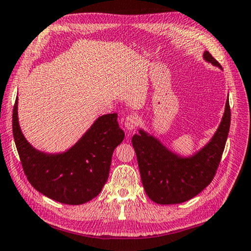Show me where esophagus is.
Segmentation results:
<instances>
[{"mask_svg":"<svg viewBox=\"0 0 251 251\" xmlns=\"http://www.w3.org/2000/svg\"><path fill=\"white\" fill-rule=\"evenodd\" d=\"M139 122H140L139 117H138L137 115L130 114L125 119L124 125H125L127 130H134L137 128V126L139 125Z\"/></svg>","mask_w":251,"mask_h":251,"instance_id":"esophagus-1","label":"esophagus"}]
</instances>
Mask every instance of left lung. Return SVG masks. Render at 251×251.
I'll list each match as a JSON object with an SVG mask.
<instances>
[{
    "label": "left lung",
    "mask_w": 251,
    "mask_h": 251,
    "mask_svg": "<svg viewBox=\"0 0 251 251\" xmlns=\"http://www.w3.org/2000/svg\"><path fill=\"white\" fill-rule=\"evenodd\" d=\"M204 59L221 68L220 63L204 52ZM231 124L228 98L222 121L211 140L191 157H181L169 151L156 138L139 130L132 137L143 188L150 199L161 205L180 204L193 199L214 179L225 151Z\"/></svg>",
    "instance_id": "1"
}]
</instances>
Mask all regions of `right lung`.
<instances>
[{"label":"right lung","mask_w":251,"mask_h":251,"mask_svg":"<svg viewBox=\"0 0 251 251\" xmlns=\"http://www.w3.org/2000/svg\"><path fill=\"white\" fill-rule=\"evenodd\" d=\"M17 104L18 98L13 109V135L31 185L50 199L68 205H81L97 196L108 180L114 149L124 140L117 114L98 117L67 152L46 154L25 140L19 127Z\"/></svg>","instance_id":"right-lung-1"}]
</instances>
